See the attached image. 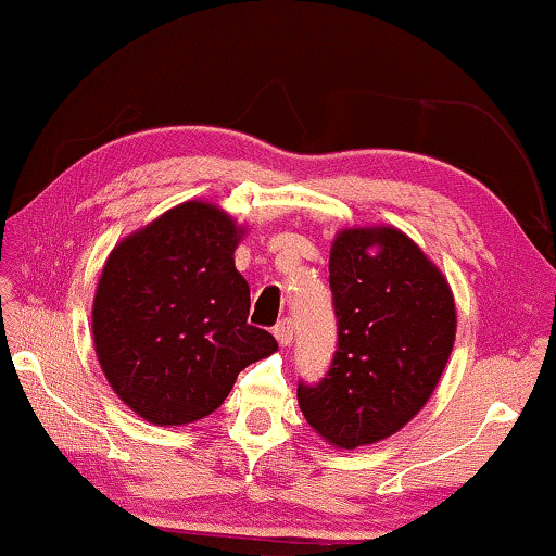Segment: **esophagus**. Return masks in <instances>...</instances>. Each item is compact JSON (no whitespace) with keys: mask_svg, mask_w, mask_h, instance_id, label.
Masks as SVG:
<instances>
[{"mask_svg":"<svg viewBox=\"0 0 556 556\" xmlns=\"http://www.w3.org/2000/svg\"><path fill=\"white\" fill-rule=\"evenodd\" d=\"M275 337H277V341L281 343V346H289V343H292V339H294V321L289 319H281L277 326H275Z\"/></svg>","mask_w":556,"mask_h":556,"instance_id":"34e87169","label":"esophagus"}]
</instances>
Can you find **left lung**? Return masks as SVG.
<instances>
[{"label":"left lung","instance_id":"obj_1","mask_svg":"<svg viewBox=\"0 0 556 556\" xmlns=\"http://www.w3.org/2000/svg\"><path fill=\"white\" fill-rule=\"evenodd\" d=\"M329 287L337 351L319 383L299 381L296 399L316 433L354 451L426 405L453 351L455 302L435 264L393 227L343 230Z\"/></svg>","mask_w":556,"mask_h":556}]
</instances>
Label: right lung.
I'll return each instance as SVG.
<instances>
[{
  "label": "right lung",
  "mask_w": 556,
  "mask_h": 556,
  "mask_svg": "<svg viewBox=\"0 0 556 556\" xmlns=\"http://www.w3.org/2000/svg\"><path fill=\"white\" fill-rule=\"evenodd\" d=\"M240 235L230 215L192 200L126 237L105 262L96 356L121 401L155 426L210 416L237 374L277 349L269 331L247 324Z\"/></svg>",
  "instance_id": "obj_1"
}]
</instances>
